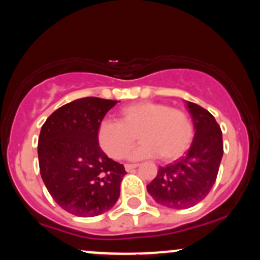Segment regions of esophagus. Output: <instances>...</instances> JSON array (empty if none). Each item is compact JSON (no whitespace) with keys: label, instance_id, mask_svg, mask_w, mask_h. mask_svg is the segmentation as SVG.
Masks as SVG:
<instances>
[{"label":"esophagus","instance_id":"obj_1","mask_svg":"<svg viewBox=\"0 0 260 260\" xmlns=\"http://www.w3.org/2000/svg\"><path fill=\"white\" fill-rule=\"evenodd\" d=\"M124 168H126L127 172H129V171H132V170L138 168V164H126V166H124Z\"/></svg>","mask_w":260,"mask_h":260}]
</instances>
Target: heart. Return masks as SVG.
Here are the masks:
<instances>
[{"label":"heart","instance_id":"1","mask_svg":"<svg viewBox=\"0 0 260 260\" xmlns=\"http://www.w3.org/2000/svg\"><path fill=\"white\" fill-rule=\"evenodd\" d=\"M136 136L142 143L131 153V160L160 155L164 161H171L190 147L194 129L183 110L153 101L124 106L118 115V122L104 120L98 128L99 145L115 160L126 156L136 142Z\"/></svg>","mask_w":260,"mask_h":260}]
</instances>
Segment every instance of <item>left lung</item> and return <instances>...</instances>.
I'll return each mask as SVG.
<instances>
[{
	"label": "left lung",
	"mask_w": 260,
	"mask_h": 260,
	"mask_svg": "<svg viewBox=\"0 0 260 260\" xmlns=\"http://www.w3.org/2000/svg\"><path fill=\"white\" fill-rule=\"evenodd\" d=\"M194 124V138L184 156L159 168L147 186L157 204L171 209H187L203 201L216 181L223 154L222 132L208 110L186 101Z\"/></svg>",
	"instance_id": "obj_1"
}]
</instances>
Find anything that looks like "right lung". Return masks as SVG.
I'll use <instances>...</instances> for the list:
<instances>
[{
	"instance_id": "obj_1",
	"label": "right lung",
	"mask_w": 260,
	"mask_h": 260,
	"mask_svg": "<svg viewBox=\"0 0 260 260\" xmlns=\"http://www.w3.org/2000/svg\"><path fill=\"white\" fill-rule=\"evenodd\" d=\"M116 100L88 96L61 106L49 116L39 136L41 178L57 204L76 216L110 210L127 174L98 142V128Z\"/></svg>"
}]
</instances>
